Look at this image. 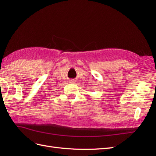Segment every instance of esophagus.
Wrapping results in <instances>:
<instances>
[{
    "instance_id": "obj_1",
    "label": "esophagus",
    "mask_w": 156,
    "mask_h": 156,
    "mask_svg": "<svg viewBox=\"0 0 156 156\" xmlns=\"http://www.w3.org/2000/svg\"><path fill=\"white\" fill-rule=\"evenodd\" d=\"M70 81H71L70 82H72V83H74V82H76L75 80H70Z\"/></svg>"
}]
</instances>
